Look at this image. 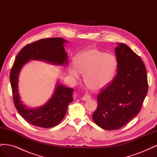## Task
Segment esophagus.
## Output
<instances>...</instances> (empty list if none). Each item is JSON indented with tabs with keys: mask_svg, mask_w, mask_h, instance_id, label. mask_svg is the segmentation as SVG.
Wrapping results in <instances>:
<instances>
[{
	"mask_svg": "<svg viewBox=\"0 0 157 157\" xmlns=\"http://www.w3.org/2000/svg\"><path fill=\"white\" fill-rule=\"evenodd\" d=\"M90 98H91V96H90V95L85 94L84 96L82 98V101H87V100H88V99H90Z\"/></svg>",
	"mask_w": 157,
	"mask_h": 157,
	"instance_id": "obj_1",
	"label": "esophagus"
}]
</instances>
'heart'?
<instances>
[{
    "instance_id": "heart-1",
    "label": "heart",
    "mask_w": 157,
    "mask_h": 157,
    "mask_svg": "<svg viewBox=\"0 0 157 157\" xmlns=\"http://www.w3.org/2000/svg\"><path fill=\"white\" fill-rule=\"evenodd\" d=\"M117 60L113 54L94 48L80 52L71 63L69 71L71 77L78 80L84 74L86 86L94 92L100 91L111 83L117 69Z\"/></svg>"
}]
</instances>
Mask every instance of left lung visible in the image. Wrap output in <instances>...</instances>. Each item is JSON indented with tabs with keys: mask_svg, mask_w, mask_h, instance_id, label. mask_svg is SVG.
I'll return each mask as SVG.
<instances>
[{
	"mask_svg": "<svg viewBox=\"0 0 157 157\" xmlns=\"http://www.w3.org/2000/svg\"><path fill=\"white\" fill-rule=\"evenodd\" d=\"M115 52L117 74L98 96L92 115L98 126L109 130L119 129L137 116L148 90L146 69L140 57L123 43H117Z\"/></svg>",
	"mask_w": 157,
	"mask_h": 157,
	"instance_id": "1",
	"label": "left lung"
}]
</instances>
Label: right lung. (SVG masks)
I'll return each mask as SVG.
<instances>
[{
	"label": "right lung",
	"mask_w": 157,
	"mask_h": 157,
	"mask_svg": "<svg viewBox=\"0 0 157 157\" xmlns=\"http://www.w3.org/2000/svg\"><path fill=\"white\" fill-rule=\"evenodd\" d=\"M66 42H69L59 37L39 40L23 47L14 61L10 75L14 105L19 114L33 126L48 128L58 125L67 113L69 104L73 101V89L66 87L58 81L52 97L43 105L36 108L27 107L21 100L19 93L20 71L31 60L67 65L68 56L64 48Z\"/></svg>",
	"instance_id": "obj_1"
}]
</instances>
